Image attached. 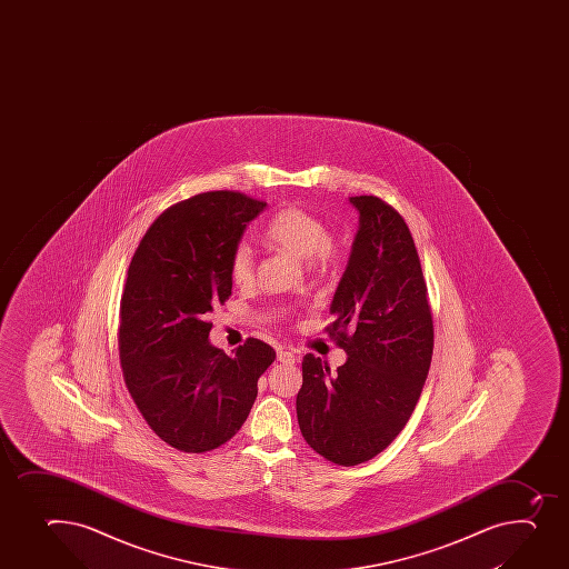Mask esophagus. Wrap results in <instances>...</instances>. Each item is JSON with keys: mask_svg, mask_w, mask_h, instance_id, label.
I'll list each match as a JSON object with an SVG mask.
<instances>
[{"mask_svg": "<svg viewBox=\"0 0 569 569\" xmlns=\"http://www.w3.org/2000/svg\"><path fill=\"white\" fill-rule=\"evenodd\" d=\"M278 361L286 363V366H293L295 361H297V356L291 350H280L278 352Z\"/></svg>", "mask_w": 569, "mask_h": 569, "instance_id": "esophagus-1", "label": "esophagus"}]
</instances>
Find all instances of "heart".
Returning a JSON list of instances; mask_svg holds the SVG:
<instances>
[{
    "instance_id": "obj_1",
    "label": "heart",
    "mask_w": 569,
    "mask_h": 569,
    "mask_svg": "<svg viewBox=\"0 0 569 569\" xmlns=\"http://www.w3.org/2000/svg\"><path fill=\"white\" fill-rule=\"evenodd\" d=\"M264 242L270 247L281 248L288 252L311 258L317 267H328L339 258L338 242L328 236V226L319 214L305 208H286L267 222L263 230ZM252 248L247 242H239L230 256V278L236 286H248L253 280Z\"/></svg>"
}]
</instances>
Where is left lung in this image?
<instances>
[{"mask_svg":"<svg viewBox=\"0 0 569 569\" xmlns=\"http://www.w3.org/2000/svg\"><path fill=\"white\" fill-rule=\"evenodd\" d=\"M360 211L349 267L325 332L349 355L336 375L306 355L297 395L300 432L338 466H358L393 441L421 397L433 350L432 308L410 228L378 197Z\"/></svg>","mask_w":569,"mask_h":569,"instance_id":"8db88e82","label":"left lung"}]
</instances>
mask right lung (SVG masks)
<instances>
[{
	"instance_id": "1",
	"label": "right lung",
	"mask_w": 569,
	"mask_h": 569,
	"mask_svg": "<svg viewBox=\"0 0 569 569\" xmlns=\"http://www.w3.org/2000/svg\"><path fill=\"white\" fill-rule=\"evenodd\" d=\"M264 206L239 191L200 192L164 209L131 258L119 316L126 388L148 427L181 452L230 441L276 360L256 338L231 356L208 341L209 313L230 299L231 252Z\"/></svg>"
}]
</instances>
